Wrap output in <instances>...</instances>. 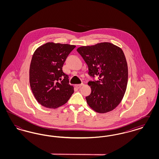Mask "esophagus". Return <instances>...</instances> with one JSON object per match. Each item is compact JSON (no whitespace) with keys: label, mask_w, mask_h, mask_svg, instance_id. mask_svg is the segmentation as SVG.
Masks as SVG:
<instances>
[{"label":"esophagus","mask_w":159,"mask_h":159,"mask_svg":"<svg viewBox=\"0 0 159 159\" xmlns=\"http://www.w3.org/2000/svg\"><path fill=\"white\" fill-rule=\"evenodd\" d=\"M83 85V83H82V84H76V87L77 89H79V88H80Z\"/></svg>","instance_id":"1"}]
</instances>
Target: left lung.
<instances>
[{"instance_id": "obj_1", "label": "left lung", "mask_w": 159, "mask_h": 159, "mask_svg": "<svg viewBox=\"0 0 159 159\" xmlns=\"http://www.w3.org/2000/svg\"><path fill=\"white\" fill-rule=\"evenodd\" d=\"M77 51L88 66L89 75L98 76L89 81L91 94L86 97L88 104L99 113L112 111L122 100L127 88L128 68L122 49L109 42L81 46Z\"/></svg>"}]
</instances>
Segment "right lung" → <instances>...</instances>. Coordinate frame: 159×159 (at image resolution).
<instances>
[{"mask_svg": "<svg viewBox=\"0 0 159 159\" xmlns=\"http://www.w3.org/2000/svg\"><path fill=\"white\" fill-rule=\"evenodd\" d=\"M76 46L48 42L34 51L31 61L29 82L38 102L48 108L65 104L74 92L63 64Z\"/></svg>", "mask_w": 159, "mask_h": 159, "instance_id": "1", "label": "right lung"}]
</instances>
